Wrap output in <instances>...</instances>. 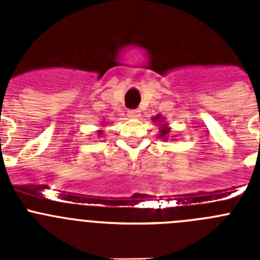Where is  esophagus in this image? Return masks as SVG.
<instances>
[{
  "instance_id": "obj_1",
  "label": "esophagus",
  "mask_w": 260,
  "mask_h": 260,
  "mask_svg": "<svg viewBox=\"0 0 260 260\" xmlns=\"http://www.w3.org/2000/svg\"><path fill=\"white\" fill-rule=\"evenodd\" d=\"M127 117H130V118H138V117H141V110H138V109L127 110Z\"/></svg>"
}]
</instances>
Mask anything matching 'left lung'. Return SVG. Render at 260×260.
I'll return each instance as SVG.
<instances>
[{
	"mask_svg": "<svg viewBox=\"0 0 260 260\" xmlns=\"http://www.w3.org/2000/svg\"><path fill=\"white\" fill-rule=\"evenodd\" d=\"M157 118H158V117H157ZM168 132H169V128H168V127H162L161 134H160V137H164V135H167Z\"/></svg>",
	"mask_w": 260,
	"mask_h": 260,
	"instance_id": "obj_1",
	"label": "left lung"
}]
</instances>
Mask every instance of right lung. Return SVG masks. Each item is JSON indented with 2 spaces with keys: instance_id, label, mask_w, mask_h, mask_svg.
<instances>
[{
  "instance_id": "right-lung-1",
  "label": "right lung",
  "mask_w": 260,
  "mask_h": 260,
  "mask_svg": "<svg viewBox=\"0 0 260 260\" xmlns=\"http://www.w3.org/2000/svg\"><path fill=\"white\" fill-rule=\"evenodd\" d=\"M100 133H102V132H100Z\"/></svg>"
}]
</instances>
